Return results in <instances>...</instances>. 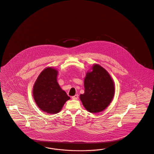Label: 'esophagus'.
Returning <instances> with one entry per match:
<instances>
[{
  "label": "esophagus",
  "mask_w": 154,
  "mask_h": 154,
  "mask_svg": "<svg viewBox=\"0 0 154 154\" xmlns=\"http://www.w3.org/2000/svg\"><path fill=\"white\" fill-rule=\"evenodd\" d=\"M72 99L73 100H77L78 99V98H79V96L77 95V94H75V96H72Z\"/></svg>",
  "instance_id": "34e87169"
}]
</instances>
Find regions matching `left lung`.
Listing matches in <instances>:
<instances>
[{
  "mask_svg": "<svg viewBox=\"0 0 154 154\" xmlns=\"http://www.w3.org/2000/svg\"><path fill=\"white\" fill-rule=\"evenodd\" d=\"M91 72L86 74L85 93L80 98L85 109L90 112L97 113L109 105L114 96L115 88L109 73L98 64H94Z\"/></svg>",
  "mask_w": 154,
  "mask_h": 154,
  "instance_id": "obj_1",
  "label": "left lung"
}]
</instances>
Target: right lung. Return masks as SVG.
Returning a JSON list of instances; mask_svg holds the SVG:
<instances>
[{
  "label": "right lung",
  "instance_id": "obj_1",
  "mask_svg": "<svg viewBox=\"0 0 154 154\" xmlns=\"http://www.w3.org/2000/svg\"><path fill=\"white\" fill-rule=\"evenodd\" d=\"M58 71L48 67L37 77L33 88V96L37 106L48 114H57L70 98L58 85Z\"/></svg>",
  "mask_w": 154,
  "mask_h": 154
}]
</instances>
